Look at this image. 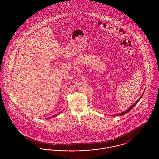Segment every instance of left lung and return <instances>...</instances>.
I'll return each instance as SVG.
<instances>
[{
  "label": "left lung",
  "instance_id": "1",
  "mask_svg": "<svg viewBox=\"0 0 159 159\" xmlns=\"http://www.w3.org/2000/svg\"><path fill=\"white\" fill-rule=\"evenodd\" d=\"M143 94H144V92L142 93V95H141V96L139 97V99H138V100L136 101V102H135V103L134 105H132V106H131V107H130L129 108H128V109H127V110H126L125 111H124V112H122V113H119L117 114H116V116H120V115H124V114H127V113H129V111H130V110H132V108H134V107L136 105V104H137V103L139 102V100L141 99V98L143 97ZM113 116H115V115L114 114Z\"/></svg>",
  "mask_w": 159,
  "mask_h": 159
}]
</instances>
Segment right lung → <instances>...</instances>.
<instances>
[{
	"label": "right lung",
	"instance_id": "obj_1",
	"mask_svg": "<svg viewBox=\"0 0 159 159\" xmlns=\"http://www.w3.org/2000/svg\"><path fill=\"white\" fill-rule=\"evenodd\" d=\"M61 112H62V111H61ZM59 113H58L57 114H56V115H54V116H52V117H56V116H57L58 114H59ZM50 118H51V117H49V119H50Z\"/></svg>",
	"mask_w": 159,
	"mask_h": 159
}]
</instances>
